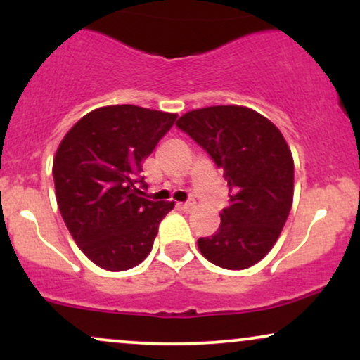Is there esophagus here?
<instances>
[{
  "label": "esophagus",
  "mask_w": 360,
  "mask_h": 360,
  "mask_svg": "<svg viewBox=\"0 0 360 360\" xmlns=\"http://www.w3.org/2000/svg\"><path fill=\"white\" fill-rule=\"evenodd\" d=\"M177 206H179V208L183 210V212H191V210L194 208V201L193 200L184 201V203H179Z\"/></svg>",
  "instance_id": "esophagus-1"
}]
</instances>
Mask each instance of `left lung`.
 I'll return each instance as SVG.
<instances>
[{
    "label": "left lung",
    "mask_w": 360,
    "mask_h": 360,
    "mask_svg": "<svg viewBox=\"0 0 360 360\" xmlns=\"http://www.w3.org/2000/svg\"><path fill=\"white\" fill-rule=\"evenodd\" d=\"M176 127L212 157L229 183L221 223L198 247L214 266L247 269L272 249L292 205L295 164L278 127L243 106L186 113Z\"/></svg>",
    "instance_id": "left-lung-1"
}]
</instances>
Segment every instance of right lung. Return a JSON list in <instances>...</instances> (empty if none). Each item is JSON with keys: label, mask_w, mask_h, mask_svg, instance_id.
Listing matches in <instances>:
<instances>
[{"label": "right lung", "mask_w": 360, "mask_h": 360, "mask_svg": "<svg viewBox=\"0 0 360 360\" xmlns=\"http://www.w3.org/2000/svg\"><path fill=\"white\" fill-rule=\"evenodd\" d=\"M177 115L115 105L82 117L53 159L57 205L74 242L106 271H127L147 257L172 201L142 198V162Z\"/></svg>", "instance_id": "1"}]
</instances>
